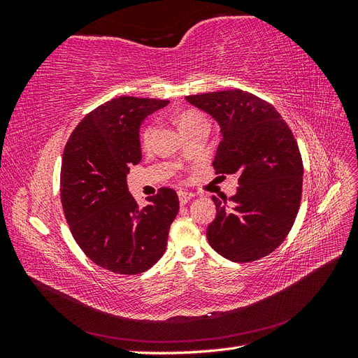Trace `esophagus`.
Wrapping results in <instances>:
<instances>
[{
  "label": "esophagus",
  "instance_id": "1",
  "mask_svg": "<svg viewBox=\"0 0 358 358\" xmlns=\"http://www.w3.org/2000/svg\"><path fill=\"white\" fill-rule=\"evenodd\" d=\"M178 196H179L180 204H187L188 201H191L194 199V194L192 192H185V191H179Z\"/></svg>",
  "mask_w": 358,
  "mask_h": 358
}]
</instances>
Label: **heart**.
Segmentation results:
<instances>
[{
  "instance_id": "b5f03b06",
  "label": "heart",
  "mask_w": 358,
  "mask_h": 358,
  "mask_svg": "<svg viewBox=\"0 0 358 358\" xmlns=\"http://www.w3.org/2000/svg\"><path fill=\"white\" fill-rule=\"evenodd\" d=\"M200 124H208L206 122V119L201 113L196 112V110H185L182 112L179 116H178V127L180 131H185L187 128H191V127H196V125H200ZM155 124H149L148 127L143 128L142 134H140V140H142V145L146 148L150 145V142H152V138L155 136Z\"/></svg>"
}]
</instances>
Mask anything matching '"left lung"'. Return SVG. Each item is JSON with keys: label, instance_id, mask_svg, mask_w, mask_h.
Listing matches in <instances>:
<instances>
[{"label": "left lung", "instance_id": "left-lung-1", "mask_svg": "<svg viewBox=\"0 0 358 358\" xmlns=\"http://www.w3.org/2000/svg\"><path fill=\"white\" fill-rule=\"evenodd\" d=\"M187 101L221 127L216 175L239 176L241 187L229 201L212 196L216 218L206 231L210 246L234 263L272 254L300 208L303 162L294 134L272 104L242 90L188 95Z\"/></svg>", "mask_w": 358, "mask_h": 358}]
</instances>
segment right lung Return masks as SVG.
<instances>
[{"label": "right lung", "instance_id": "right-lung-1", "mask_svg": "<svg viewBox=\"0 0 358 358\" xmlns=\"http://www.w3.org/2000/svg\"><path fill=\"white\" fill-rule=\"evenodd\" d=\"M169 100L119 96L74 128L62 154L61 203L76 243L96 266L137 275L166 252L179 212L175 189L159 188L140 208L128 192L129 166L142 159L138 128Z\"/></svg>", "mask_w": 358, "mask_h": 358}]
</instances>
